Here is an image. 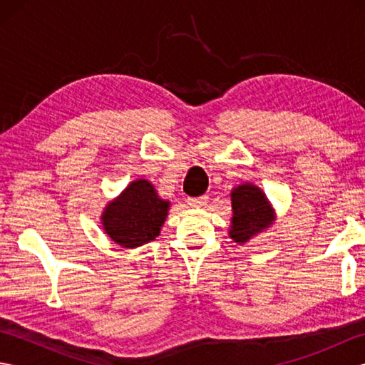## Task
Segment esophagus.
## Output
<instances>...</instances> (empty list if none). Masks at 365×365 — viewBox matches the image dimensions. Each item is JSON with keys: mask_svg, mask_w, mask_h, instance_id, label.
<instances>
[{"mask_svg": "<svg viewBox=\"0 0 365 365\" xmlns=\"http://www.w3.org/2000/svg\"><path fill=\"white\" fill-rule=\"evenodd\" d=\"M208 204V197L207 196H200V197H190L188 199V205L191 208H200L205 207Z\"/></svg>", "mask_w": 365, "mask_h": 365, "instance_id": "1", "label": "esophagus"}]
</instances>
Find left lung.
Here are the masks:
<instances>
[{
    "instance_id": "1",
    "label": "left lung",
    "mask_w": 365,
    "mask_h": 365,
    "mask_svg": "<svg viewBox=\"0 0 365 365\" xmlns=\"http://www.w3.org/2000/svg\"><path fill=\"white\" fill-rule=\"evenodd\" d=\"M232 220L229 237L238 245H245L251 238L271 227L276 221L274 208L267 195L252 183H242L230 191Z\"/></svg>"
}]
</instances>
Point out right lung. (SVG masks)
Instances as JSON below:
<instances>
[{
  "instance_id": "right-lung-1",
  "label": "right lung",
  "mask_w": 365,
  "mask_h": 365,
  "mask_svg": "<svg viewBox=\"0 0 365 365\" xmlns=\"http://www.w3.org/2000/svg\"><path fill=\"white\" fill-rule=\"evenodd\" d=\"M169 207L147 178H136L106 204L100 221L111 242L135 250L160 235Z\"/></svg>"
}]
</instances>
